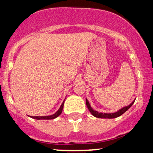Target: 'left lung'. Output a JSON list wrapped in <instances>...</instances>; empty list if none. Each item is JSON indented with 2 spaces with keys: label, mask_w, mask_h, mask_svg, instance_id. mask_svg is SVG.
I'll list each match as a JSON object with an SVG mask.
<instances>
[{
  "label": "left lung",
  "mask_w": 153,
  "mask_h": 153,
  "mask_svg": "<svg viewBox=\"0 0 153 153\" xmlns=\"http://www.w3.org/2000/svg\"><path fill=\"white\" fill-rule=\"evenodd\" d=\"M134 101H132V103H130L129 106H125V107H124V108H121V109L119 110L118 111L114 112V113H109V114L99 113V112L94 110L92 108H91L90 103H89L87 99H86V101H85V103H86V106L88 107V110L90 111V112L92 114V115L94 116L95 117H97V118H101V119H114V118H117V117H119V116L122 115L124 112L127 111L129 109V108H130L131 106H132L133 103H134Z\"/></svg>",
  "instance_id": "1"
}]
</instances>
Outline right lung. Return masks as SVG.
<instances>
[{"label":"right lung","mask_w":153,"mask_h":153,"mask_svg":"<svg viewBox=\"0 0 153 153\" xmlns=\"http://www.w3.org/2000/svg\"><path fill=\"white\" fill-rule=\"evenodd\" d=\"M64 102H65V101L62 102V105H61V106L59 107L58 111H57L55 114H54L50 115V116H45V117H31V118L35 119H53L57 118V117H58V116L60 115L61 113H62L63 106H64Z\"/></svg>","instance_id":"add662e5"}]
</instances>
